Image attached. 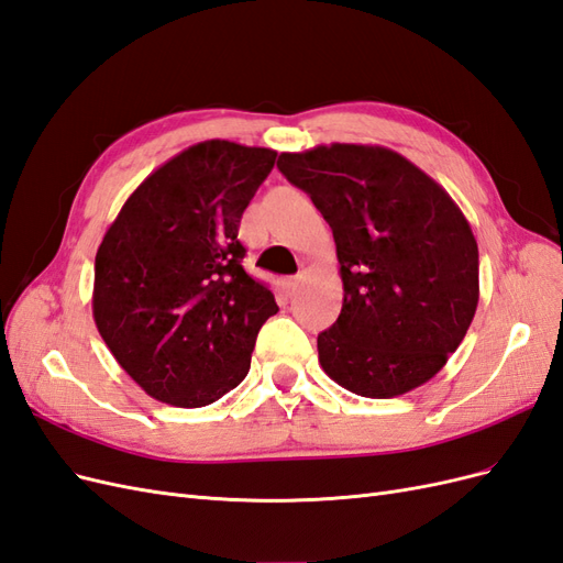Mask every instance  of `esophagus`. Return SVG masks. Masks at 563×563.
<instances>
[{"label": "esophagus", "mask_w": 563, "mask_h": 563, "mask_svg": "<svg viewBox=\"0 0 563 563\" xmlns=\"http://www.w3.org/2000/svg\"><path fill=\"white\" fill-rule=\"evenodd\" d=\"M298 286H300V277H298V275L284 279V294H286L288 298H291V296L298 291Z\"/></svg>", "instance_id": "esophagus-1"}]
</instances>
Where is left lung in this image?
Instances as JSON below:
<instances>
[{"instance_id": "obj_1", "label": "left lung", "mask_w": 563, "mask_h": 563, "mask_svg": "<svg viewBox=\"0 0 563 563\" xmlns=\"http://www.w3.org/2000/svg\"><path fill=\"white\" fill-rule=\"evenodd\" d=\"M279 172L333 230L343 310L319 364L354 395L391 399L434 378L479 302V249L437 180L380 145L282 152Z\"/></svg>"}]
</instances>
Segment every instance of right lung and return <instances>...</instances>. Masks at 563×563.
<instances>
[{
	"label": "right lung",
	"instance_id": "right-lung-1",
	"mask_svg": "<svg viewBox=\"0 0 563 563\" xmlns=\"http://www.w3.org/2000/svg\"><path fill=\"white\" fill-rule=\"evenodd\" d=\"M277 152L203 141L150 174L96 253L93 319L152 399L199 408L240 385L279 308L242 265L240 220Z\"/></svg>",
	"mask_w": 563,
	"mask_h": 563
}]
</instances>
